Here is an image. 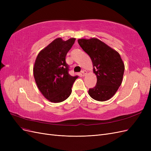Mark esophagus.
<instances>
[{
    "label": "esophagus",
    "mask_w": 151,
    "mask_h": 151,
    "mask_svg": "<svg viewBox=\"0 0 151 151\" xmlns=\"http://www.w3.org/2000/svg\"><path fill=\"white\" fill-rule=\"evenodd\" d=\"M81 74H83V76H84L87 74V71H86V70H83L81 71Z\"/></svg>",
    "instance_id": "obj_1"
}]
</instances>
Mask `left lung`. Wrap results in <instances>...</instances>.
I'll return each mask as SVG.
<instances>
[{
  "label": "left lung",
  "mask_w": 151,
  "mask_h": 151,
  "mask_svg": "<svg viewBox=\"0 0 151 151\" xmlns=\"http://www.w3.org/2000/svg\"><path fill=\"white\" fill-rule=\"evenodd\" d=\"M78 43L90 57L97 77L96 84L89 89V94L96 101H107L122 83L125 65L120 54L97 38L79 39Z\"/></svg>",
  "instance_id": "8db88e82"
}]
</instances>
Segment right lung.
<instances>
[{
	"instance_id": "right-lung-1",
	"label": "right lung",
	"mask_w": 151,
	"mask_h": 151,
	"mask_svg": "<svg viewBox=\"0 0 151 151\" xmlns=\"http://www.w3.org/2000/svg\"><path fill=\"white\" fill-rule=\"evenodd\" d=\"M75 40L57 38L36 57L33 67L36 83L40 92L51 102L60 103L69 97L72 85L78 77L68 74L69 67L65 62L67 53Z\"/></svg>"
}]
</instances>
